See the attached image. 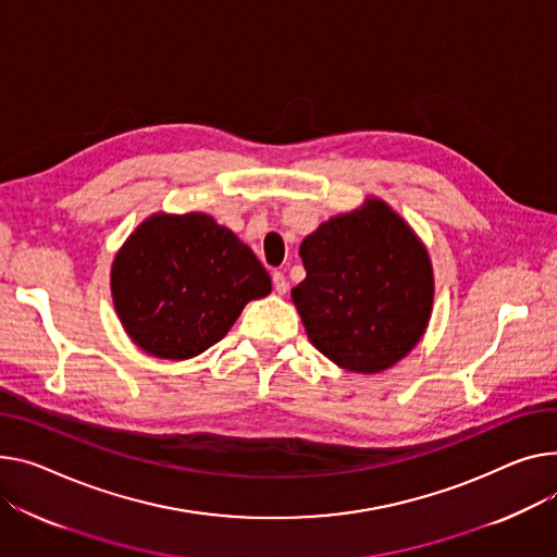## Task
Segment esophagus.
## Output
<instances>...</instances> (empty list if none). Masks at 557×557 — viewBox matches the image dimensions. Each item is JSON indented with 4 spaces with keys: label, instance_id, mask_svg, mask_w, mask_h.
<instances>
[{
    "label": "esophagus",
    "instance_id": "obj_1",
    "mask_svg": "<svg viewBox=\"0 0 557 557\" xmlns=\"http://www.w3.org/2000/svg\"><path fill=\"white\" fill-rule=\"evenodd\" d=\"M273 288L280 293V295H284L286 290H288V282H286V277H284V273H273Z\"/></svg>",
    "mask_w": 557,
    "mask_h": 557
}]
</instances>
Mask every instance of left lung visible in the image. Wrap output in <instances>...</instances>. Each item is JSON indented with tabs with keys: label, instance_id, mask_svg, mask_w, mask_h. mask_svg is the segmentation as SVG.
I'll list each match as a JSON object with an SVG mask.
<instances>
[{
	"label": "left lung",
	"instance_id": "8db88e82",
	"mask_svg": "<svg viewBox=\"0 0 557 557\" xmlns=\"http://www.w3.org/2000/svg\"><path fill=\"white\" fill-rule=\"evenodd\" d=\"M307 277L290 290L311 345L341 369L381 374L428 329L434 271L425 244L383 199L367 197L302 239Z\"/></svg>",
	"mask_w": 557,
	"mask_h": 557
}]
</instances>
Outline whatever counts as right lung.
<instances>
[{"mask_svg": "<svg viewBox=\"0 0 557 557\" xmlns=\"http://www.w3.org/2000/svg\"><path fill=\"white\" fill-rule=\"evenodd\" d=\"M111 300L127 336L145 354L188 360L231 331L271 277L255 252L206 212H154L119 248Z\"/></svg>", "mask_w": 557, "mask_h": 557, "instance_id": "obj_1", "label": "right lung"}]
</instances>
